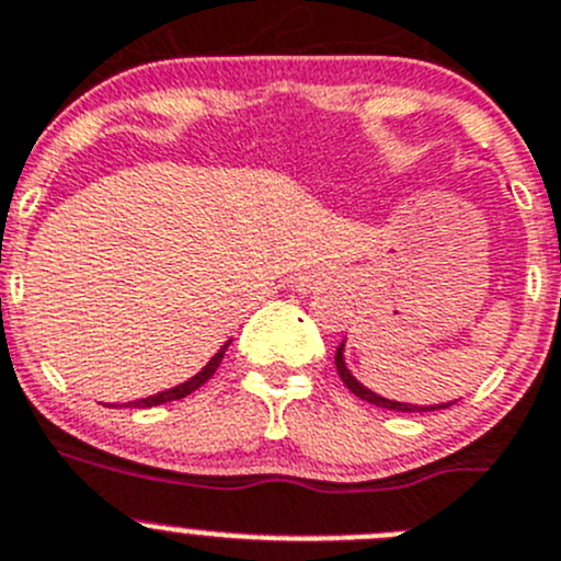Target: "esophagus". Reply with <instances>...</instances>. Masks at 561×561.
<instances>
[{"label": "esophagus", "mask_w": 561, "mask_h": 561, "mask_svg": "<svg viewBox=\"0 0 561 561\" xmlns=\"http://www.w3.org/2000/svg\"><path fill=\"white\" fill-rule=\"evenodd\" d=\"M319 286H322V277H319V275H306V277H300V280H297V289H300L302 295L319 289Z\"/></svg>", "instance_id": "1"}]
</instances>
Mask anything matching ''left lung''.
Masks as SVG:
<instances>
[{"label": "left lung", "instance_id": "1", "mask_svg": "<svg viewBox=\"0 0 561 561\" xmlns=\"http://www.w3.org/2000/svg\"><path fill=\"white\" fill-rule=\"evenodd\" d=\"M335 369H339L341 380H344V386L350 388L352 393H355L357 399H364V402L369 404H377V408H386V410H397V413H426V410H444L449 408V404L455 402H444V404H410V402H393V399H386L380 397V393L369 391V388L364 386V382H357L355 377H352V371L346 369V360H344V341L339 344V350H335Z\"/></svg>", "mask_w": 561, "mask_h": 561}]
</instances>
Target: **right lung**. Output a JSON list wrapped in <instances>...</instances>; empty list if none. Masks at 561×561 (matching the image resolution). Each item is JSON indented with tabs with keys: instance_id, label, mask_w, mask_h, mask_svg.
<instances>
[{
	"instance_id": "right-lung-1",
	"label": "right lung",
	"mask_w": 561,
	"mask_h": 561,
	"mask_svg": "<svg viewBox=\"0 0 561 561\" xmlns=\"http://www.w3.org/2000/svg\"><path fill=\"white\" fill-rule=\"evenodd\" d=\"M228 344H231V339H228L226 344H222L220 350L215 352V357H211V360H209V364L204 366V369L197 371V375H192L190 380L181 382V386L168 388V391H159V393H153V397L135 399V402H126V404H121V408H157V404H164V402H173V399H184V397H190L192 391H197V388L204 386V382H209V380H211V375H215V371H217V366L222 364V355H226Z\"/></svg>"
}]
</instances>
